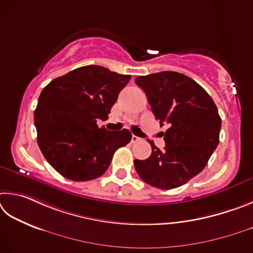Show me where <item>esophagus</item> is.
<instances>
[{"instance_id":"esophagus-1","label":"esophagus","mask_w":253,"mask_h":253,"mask_svg":"<svg viewBox=\"0 0 253 253\" xmlns=\"http://www.w3.org/2000/svg\"><path fill=\"white\" fill-rule=\"evenodd\" d=\"M139 140H140L139 136H136V135H132V139H131L132 142H136V141H139Z\"/></svg>"}]
</instances>
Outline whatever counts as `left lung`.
<instances>
[{"label":"left lung","instance_id":"1","mask_svg":"<svg viewBox=\"0 0 253 253\" xmlns=\"http://www.w3.org/2000/svg\"><path fill=\"white\" fill-rule=\"evenodd\" d=\"M149 104L161 126L165 149L152 141V153L134 160L135 170L145 183L162 190L181 187L205 169L219 144L221 118L213 100L201 85L173 71L138 77Z\"/></svg>","mask_w":253,"mask_h":253}]
</instances>
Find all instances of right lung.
Wrapping results in <instances>:
<instances>
[{
	"mask_svg": "<svg viewBox=\"0 0 253 253\" xmlns=\"http://www.w3.org/2000/svg\"><path fill=\"white\" fill-rule=\"evenodd\" d=\"M131 75L100 65L78 68L43 88L34 111L38 144L44 158L64 178H99L114 152L131 141L129 130L109 131L97 120L108 119Z\"/></svg>",
	"mask_w": 253,
	"mask_h": 253,
	"instance_id": "add662e5",
	"label": "right lung"
}]
</instances>
